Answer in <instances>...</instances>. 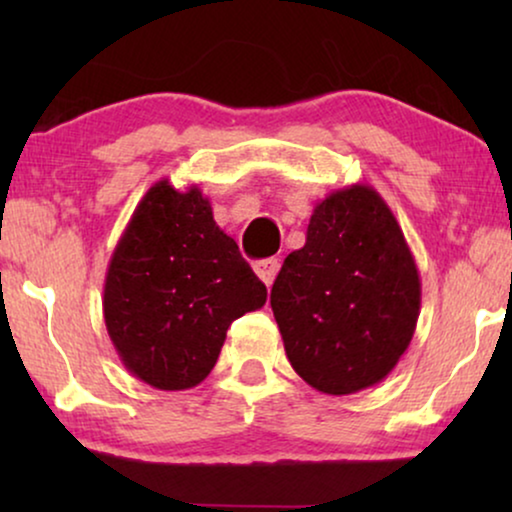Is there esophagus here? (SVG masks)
Here are the masks:
<instances>
[{
    "instance_id": "34e87169",
    "label": "esophagus",
    "mask_w": 512,
    "mask_h": 512,
    "mask_svg": "<svg viewBox=\"0 0 512 512\" xmlns=\"http://www.w3.org/2000/svg\"><path fill=\"white\" fill-rule=\"evenodd\" d=\"M254 272L265 286H270L272 282H275V277L279 272V261L277 258H263V261H256Z\"/></svg>"
}]
</instances>
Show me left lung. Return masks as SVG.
<instances>
[{"mask_svg": "<svg viewBox=\"0 0 512 512\" xmlns=\"http://www.w3.org/2000/svg\"><path fill=\"white\" fill-rule=\"evenodd\" d=\"M270 305L286 356L321 394L382 382L408 349L422 305L415 256L382 195L352 184L317 202Z\"/></svg>", "mask_w": 512, "mask_h": 512, "instance_id": "1", "label": "left lung"}]
</instances>
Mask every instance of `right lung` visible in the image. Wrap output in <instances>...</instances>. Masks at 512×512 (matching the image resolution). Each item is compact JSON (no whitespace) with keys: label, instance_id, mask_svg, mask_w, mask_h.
<instances>
[{"label":"right lung","instance_id":"right-lung-1","mask_svg":"<svg viewBox=\"0 0 512 512\" xmlns=\"http://www.w3.org/2000/svg\"><path fill=\"white\" fill-rule=\"evenodd\" d=\"M265 284L216 226L198 186L153 184L132 212L104 277V324L118 359L153 389L198 387L226 331L261 310Z\"/></svg>","mask_w":512,"mask_h":512}]
</instances>
